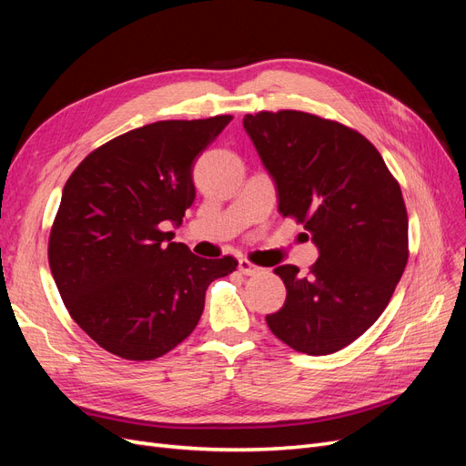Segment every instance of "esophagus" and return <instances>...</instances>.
<instances>
[{
  "mask_svg": "<svg viewBox=\"0 0 466 466\" xmlns=\"http://www.w3.org/2000/svg\"><path fill=\"white\" fill-rule=\"evenodd\" d=\"M238 270H241V274H245V276H257V274H260L262 268H258L257 264H252L247 258H241V260H238Z\"/></svg>",
  "mask_w": 466,
  "mask_h": 466,
  "instance_id": "1",
  "label": "esophagus"
}]
</instances>
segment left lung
Wrapping results in <instances>:
<instances>
[{
	"mask_svg": "<svg viewBox=\"0 0 466 466\" xmlns=\"http://www.w3.org/2000/svg\"><path fill=\"white\" fill-rule=\"evenodd\" d=\"M243 126L276 182L278 208L319 248L307 276L284 264L288 298L266 322L281 342L327 356L385 311L408 262V216L397 178L368 137L299 110L247 115Z\"/></svg>",
	"mask_w": 466,
	"mask_h": 466,
	"instance_id": "obj_1",
	"label": "left lung"
}]
</instances>
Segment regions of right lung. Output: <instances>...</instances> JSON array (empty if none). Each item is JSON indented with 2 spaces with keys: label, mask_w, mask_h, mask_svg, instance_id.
<instances>
[{
  "label": "right lung",
  "mask_w": 466,
  "mask_h": 466,
  "mask_svg": "<svg viewBox=\"0 0 466 466\" xmlns=\"http://www.w3.org/2000/svg\"><path fill=\"white\" fill-rule=\"evenodd\" d=\"M233 116L161 120L126 132L67 178L48 262L72 319L110 354L147 361L198 324L206 289L233 257L202 258L175 243L196 198L192 167Z\"/></svg>",
  "instance_id": "1"
}]
</instances>
